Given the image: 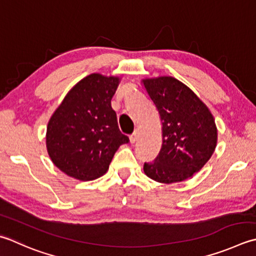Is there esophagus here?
Masks as SVG:
<instances>
[{"label":"esophagus","instance_id":"34e87169","mask_svg":"<svg viewBox=\"0 0 256 256\" xmlns=\"http://www.w3.org/2000/svg\"><path fill=\"white\" fill-rule=\"evenodd\" d=\"M138 131H134V133L131 135V136H130V142H131L132 144L135 143V141H136V138H138Z\"/></svg>","mask_w":256,"mask_h":256}]
</instances>
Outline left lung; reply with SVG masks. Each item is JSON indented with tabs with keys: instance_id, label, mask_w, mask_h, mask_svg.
I'll use <instances>...</instances> for the list:
<instances>
[{
	"instance_id": "obj_1",
	"label": "left lung",
	"mask_w": 256,
	"mask_h": 256,
	"mask_svg": "<svg viewBox=\"0 0 256 256\" xmlns=\"http://www.w3.org/2000/svg\"><path fill=\"white\" fill-rule=\"evenodd\" d=\"M162 122L163 143L144 173L165 184L182 182L198 172L212 156L218 128L208 108L191 88L172 76L142 80Z\"/></svg>"
}]
</instances>
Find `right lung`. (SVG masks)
Instances as JSON below:
<instances>
[{
	"label": "right lung",
	"instance_id": "obj_1",
	"mask_svg": "<svg viewBox=\"0 0 256 256\" xmlns=\"http://www.w3.org/2000/svg\"><path fill=\"white\" fill-rule=\"evenodd\" d=\"M118 83V76L88 75L70 90L50 118L48 153L68 176L80 181L102 176L118 148L128 142L111 106Z\"/></svg>",
	"mask_w": 256,
	"mask_h": 256
}]
</instances>
